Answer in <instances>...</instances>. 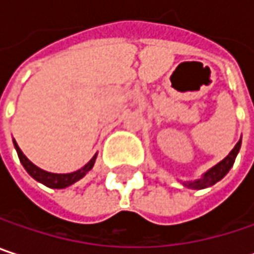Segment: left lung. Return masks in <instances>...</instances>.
I'll use <instances>...</instances> for the list:
<instances>
[{
	"label": "left lung",
	"instance_id": "1",
	"mask_svg": "<svg viewBox=\"0 0 254 254\" xmlns=\"http://www.w3.org/2000/svg\"><path fill=\"white\" fill-rule=\"evenodd\" d=\"M240 147H241V139L235 144V147L231 150V153H229L222 162H219L216 166H213L210 171H207L200 179L192 181V182H185V187L192 188V190H201V188L210 187V185L216 184L218 181H221L222 178L228 174L229 169L232 168V165L235 162V157H237V154L240 151Z\"/></svg>",
	"mask_w": 254,
	"mask_h": 254
}]
</instances>
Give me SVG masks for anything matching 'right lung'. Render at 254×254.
Instances as JSON below:
<instances>
[{"mask_svg": "<svg viewBox=\"0 0 254 254\" xmlns=\"http://www.w3.org/2000/svg\"><path fill=\"white\" fill-rule=\"evenodd\" d=\"M14 147H16V150H17L19 159H20L23 168L27 171V174L33 178V179H36L38 182H41V184H44V185H47V187H50V188H66V187L75 184L76 181H79L80 178L85 177V175L92 169V166H94V163H95V157H97V156H94L82 169H79L76 172H72V174H51V172L42 171V169H39L38 166H35V165L26 157L25 154L22 153V150L19 148V145H17L16 141H14Z\"/></svg>", "mask_w": 254, "mask_h": 254, "instance_id": "1", "label": "right lung"}]
</instances>
